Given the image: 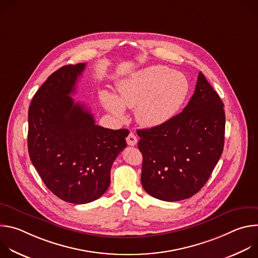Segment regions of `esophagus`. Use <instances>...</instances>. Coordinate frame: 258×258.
<instances>
[{
	"instance_id": "obj_1",
	"label": "esophagus",
	"mask_w": 258,
	"mask_h": 258,
	"mask_svg": "<svg viewBox=\"0 0 258 258\" xmlns=\"http://www.w3.org/2000/svg\"><path fill=\"white\" fill-rule=\"evenodd\" d=\"M126 143L130 146H136L137 143H138V139H137V137L133 133H130V135L126 138Z\"/></svg>"
}]
</instances>
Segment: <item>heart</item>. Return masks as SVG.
Listing matches in <instances>:
<instances>
[{
  "mask_svg": "<svg viewBox=\"0 0 258 258\" xmlns=\"http://www.w3.org/2000/svg\"><path fill=\"white\" fill-rule=\"evenodd\" d=\"M117 96L100 93L104 108L122 119L125 108H135L137 121L145 127H156L169 121L185 103L190 85L187 78L163 65L138 70L117 83Z\"/></svg>",
  "mask_w": 258,
  "mask_h": 258,
  "instance_id": "b5f03b06",
  "label": "heart"
}]
</instances>
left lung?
Segmentation results:
<instances>
[{"label":"left lung","mask_w":258,"mask_h":258,"mask_svg":"<svg viewBox=\"0 0 258 258\" xmlns=\"http://www.w3.org/2000/svg\"><path fill=\"white\" fill-rule=\"evenodd\" d=\"M225 125L224 103L200 71L180 113L162 125L137 132L145 191L168 202L199 192L222 156Z\"/></svg>","instance_id":"1"}]
</instances>
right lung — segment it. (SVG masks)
Here are the masks:
<instances>
[{"label":"right lung","instance_id":"right-lung-1","mask_svg":"<svg viewBox=\"0 0 258 258\" xmlns=\"http://www.w3.org/2000/svg\"><path fill=\"white\" fill-rule=\"evenodd\" d=\"M85 68L86 63H79L52 73L28 109L30 160L54 195L75 204L90 203L106 192L110 169L128 135L125 128L97 125L90 110L70 97Z\"/></svg>","mask_w":258,"mask_h":258}]
</instances>
